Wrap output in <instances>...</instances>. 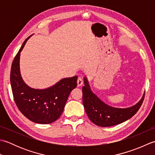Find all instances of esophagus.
Wrapping results in <instances>:
<instances>
[{"label": "esophagus", "instance_id": "34e87169", "mask_svg": "<svg viewBox=\"0 0 155 155\" xmlns=\"http://www.w3.org/2000/svg\"><path fill=\"white\" fill-rule=\"evenodd\" d=\"M77 84H78V87H80V86H81L82 84H83V79H82V78L80 77L78 78Z\"/></svg>", "mask_w": 155, "mask_h": 155}]
</instances>
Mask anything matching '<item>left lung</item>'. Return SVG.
Here are the masks:
<instances>
[{"label":"left lung","mask_w":155,"mask_h":155,"mask_svg":"<svg viewBox=\"0 0 155 155\" xmlns=\"http://www.w3.org/2000/svg\"><path fill=\"white\" fill-rule=\"evenodd\" d=\"M83 101L85 111L89 119L97 126L112 127L129 119L139 110L144 101V94L140 101L134 106L119 108L112 107L103 103L92 92L87 78H84Z\"/></svg>","instance_id":"obj_1"}]
</instances>
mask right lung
Instances as JSON below:
<instances>
[{
    "label": "right lung",
    "mask_w": 155,
    "mask_h": 155,
    "mask_svg": "<svg viewBox=\"0 0 155 155\" xmlns=\"http://www.w3.org/2000/svg\"><path fill=\"white\" fill-rule=\"evenodd\" d=\"M23 42L12 61L11 84L13 97L19 110L28 119L38 124H50L61 117L68 97L77 87V76L62 78L46 89H35L25 83L20 72V55L26 42Z\"/></svg>",
    "instance_id": "add662e5"
}]
</instances>
